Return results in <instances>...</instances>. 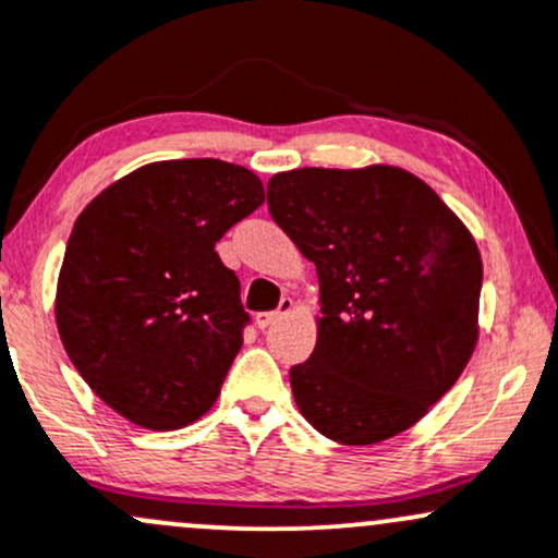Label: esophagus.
Listing matches in <instances>:
<instances>
[{
    "mask_svg": "<svg viewBox=\"0 0 558 558\" xmlns=\"http://www.w3.org/2000/svg\"><path fill=\"white\" fill-rule=\"evenodd\" d=\"M293 310V299H280V307L278 310H272V312H259V315H256V326H259L262 330L265 328H269V326H275V323L278 320H283L286 315H289V312Z\"/></svg>",
    "mask_w": 558,
    "mask_h": 558,
    "instance_id": "obj_1",
    "label": "esophagus"
}]
</instances>
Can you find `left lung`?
Listing matches in <instances>:
<instances>
[{"label": "left lung", "mask_w": 558, "mask_h": 558, "mask_svg": "<svg viewBox=\"0 0 558 558\" xmlns=\"http://www.w3.org/2000/svg\"><path fill=\"white\" fill-rule=\"evenodd\" d=\"M269 214L317 269V344L291 368L299 413L341 445L418 424L480 339L482 256L458 214L410 171L293 169Z\"/></svg>", "instance_id": "8db88e82"}]
</instances>
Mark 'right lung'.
<instances>
[{
	"label": "right lung",
	"mask_w": 558,
	"mask_h": 558,
	"mask_svg": "<svg viewBox=\"0 0 558 558\" xmlns=\"http://www.w3.org/2000/svg\"><path fill=\"white\" fill-rule=\"evenodd\" d=\"M262 204L246 167L177 158L116 180L73 222L54 323L89 389L126 421L171 432L217 402L248 315L214 243Z\"/></svg>",
	"instance_id": "right-lung-1"
}]
</instances>
